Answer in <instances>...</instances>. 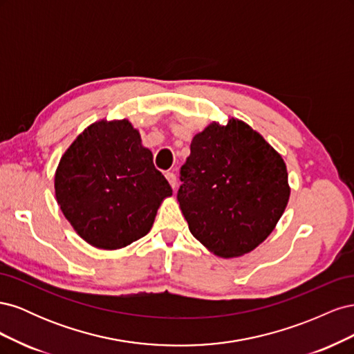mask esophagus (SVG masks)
I'll return each mask as SVG.
<instances>
[{"mask_svg": "<svg viewBox=\"0 0 354 354\" xmlns=\"http://www.w3.org/2000/svg\"><path fill=\"white\" fill-rule=\"evenodd\" d=\"M165 177H167V180H168L169 186L174 189V187H176V183H177V177H176V174H174V173H171V171H168V173H165Z\"/></svg>", "mask_w": 354, "mask_h": 354, "instance_id": "obj_1", "label": "esophagus"}]
</instances>
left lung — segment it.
Instances as JSON below:
<instances>
[{
    "mask_svg": "<svg viewBox=\"0 0 354 354\" xmlns=\"http://www.w3.org/2000/svg\"><path fill=\"white\" fill-rule=\"evenodd\" d=\"M180 180L177 199L190 233L221 259L264 242L291 195L281 153L238 118L195 134Z\"/></svg>",
    "mask_w": 354,
    "mask_h": 354,
    "instance_id": "1",
    "label": "left lung"
}]
</instances>
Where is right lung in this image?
Segmentation results:
<instances>
[{
	"label": "right lung",
	"mask_w": 354,
	"mask_h": 354,
	"mask_svg": "<svg viewBox=\"0 0 354 354\" xmlns=\"http://www.w3.org/2000/svg\"><path fill=\"white\" fill-rule=\"evenodd\" d=\"M55 194L63 216L85 242L113 251L149 233L173 190L130 121L100 120L62 155Z\"/></svg>",
	"instance_id": "1"
}]
</instances>
